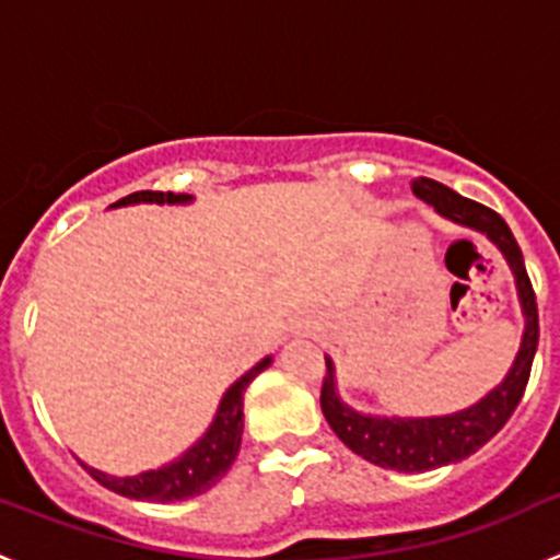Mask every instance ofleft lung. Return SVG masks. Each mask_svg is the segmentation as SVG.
<instances>
[{"instance_id": "1", "label": "left lung", "mask_w": 560, "mask_h": 560, "mask_svg": "<svg viewBox=\"0 0 560 560\" xmlns=\"http://www.w3.org/2000/svg\"><path fill=\"white\" fill-rule=\"evenodd\" d=\"M420 199L429 201L440 215L457 221V224L471 226V230L485 232L493 244L504 252L513 275H516L518 296H522V308L527 316V328H524L522 350H518L513 370L508 378L499 384L493 393L485 395L477 407L465 409V412L446 415V418H370L359 415L350 407H345L334 393V368L330 359H325L328 375L323 378V393L319 404L328 418L330 429L336 438L345 443L353 454L364 457L368 463L381 465V468H393V471H432L440 465L457 463L482 448L499 429L511 420L516 412L518 400H522L524 387L530 381L533 359L538 348V305L536 291H533L530 275L524 269V255L518 249L516 237L511 226L491 207L479 205V201L465 199L452 187L440 185L434 179H418L412 185Z\"/></svg>"}]
</instances>
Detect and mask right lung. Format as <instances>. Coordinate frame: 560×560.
<instances>
[{"label":"right lung","mask_w":560,"mask_h":560,"mask_svg":"<svg viewBox=\"0 0 560 560\" xmlns=\"http://www.w3.org/2000/svg\"><path fill=\"white\" fill-rule=\"evenodd\" d=\"M140 201H151V205H182L190 201L187 192H160V190H140L131 192L126 199L114 201V207L122 205H140ZM271 364V359H264L260 364L249 370L246 375L226 389L221 398V407L212 427L207 429L205 438L196 443L187 454H182L176 463L165 465L160 471H145L137 477H108V474L86 468L103 488L120 493L128 499H142V502H182V499L199 497V493L210 491L212 485L219 482L230 465L235 463L237 448H241V434H244V393L252 384L257 373H264Z\"/></svg>","instance_id":"add662e5"}]
</instances>
